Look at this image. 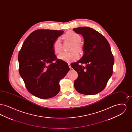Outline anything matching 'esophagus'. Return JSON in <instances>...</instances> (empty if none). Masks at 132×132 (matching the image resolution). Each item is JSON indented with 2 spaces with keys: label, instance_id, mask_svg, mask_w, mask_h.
Returning <instances> with one entry per match:
<instances>
[{
  "label": "esophagus",
  "instance_id": "34e87169",
  "mask_svg": "<svg viewBox=\"0 0 132 132\" xmlns=\"http://www.w3.org/2000/svg\"><path fill=\"white\" fill-rule=\"evenodd\" d=\"M68 65H69V68H70V69H72V67H71V64H70V63H68Z\"/></svg>",
  "mask_w": 132,
  "mask_h": 132
}]
</instances>
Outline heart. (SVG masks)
I'll return each mask as SVG.
<instances>
[{
    "mask_svg": "<svg viewBox=\"0 0 132 132\" xmlns=\"http://www.w3.org/2000/svg\"><path fill=\"white\" fill-rule=\"evenodd\" d=\"M63 38L66 41L69 42L72 44L69 49V51H70L61 53L58 58L60 60L67 62L75 61L79 58L78 52L81 55L84 52V46L80 44L82 38L80 35L72 31L66 32L63 35ZM52 48L54 52L56 54H59L61 52L62 46L59 38H57L54 40L52 44ZM76 51L78 52L77 53Z\"/></svg>",
    "mask_w": 132,
    "mask_h": 132,
    "instance_id": "1",
    "label": "heart"
}]
</instances>
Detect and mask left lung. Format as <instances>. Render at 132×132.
<instances>
[{
	"label": "left lung",
	"mask_w": 132,
	"mask_h": 132,
	"mask_svg": "<svg viewBox=\"0 0 132 132\" xmlns=\"http://www.w3.org/2000/svg\"><path fill=\"white\" fill-rule=\"evenodd\" d=\"M73 31L84 39L83 56L71 64L78 74L74 87L82 94H97L105 88L112 75L114 59L110 44L103 36L92 28L82 27Z\"/></svg>",
	"instance_id": "left-lung-1"
}]
</instances>
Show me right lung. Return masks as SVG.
I'll use <instances>...</instances> for the list:
<instances>
[{"label":"right lung","instance_id":"right-lung-1","mask_svg":"<svg viewBox=\"0 0 132 132\" xmlns=\"http://www.w3.org/2000/svg\"><path fill=\"white\" fill-rule=\"evenodd\" d=\"M63 31L37 30L27 38L18 54L19 74L28 90L42 99L50 98L60 91L59 81L69 71L67 63L57 59L54 40Z\"/></svg>","mask_w":132,"mask_h":132}]
</instances>
